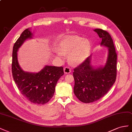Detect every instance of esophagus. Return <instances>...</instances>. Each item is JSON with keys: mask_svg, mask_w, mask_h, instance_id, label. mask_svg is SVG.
Instances as JSON below:
<instances>
[{"mask_svg": "<svg viewBox=\"0 0 132 132\" xmlns=\"http://www.w3.org/2000/svg\"><path fill=\"white\" fill-rule=\"evenodd\" d=\"M63 71H64V72H65V73L66 74L70 73L71 72V70L69 67H65L63 69Z\"/></svg>", "mask_w": 132, "mask_h": 132, "instance_id": "obj_1", "label": "esophagus"}]
</instances>
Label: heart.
Returning <instances> with one entry per match:
<instances>
[{
  "instance_id": "1",
  "label": "heart",
  "mask_w": 132,
  "mask_h": 132,
  "mask_svg": "<svg viewBox=\"0 0 132 132\" xmlns=\"http://www.w3.org/2000/svg\"><path fill=\"white\" fill-rule=\"evenodd\" d=\"M57 56L60 59L63 54H69V59L71 63L78 65L87 58L91 48V44L87 39L77 36H67L58 45Z\"/></svg>"
}]
</instances>
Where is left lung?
Returning <instances> with one entry per match:
<instances>
[{"instance_id": "left-lung-1", "label": "left lung", "mask_w": 132, "mask_h": 132, "mask_svg": "<svg viewBox=\"0 0 132 132\" xmlns=\"http://www.w3.org/2000/svg\"><path fill=\"white\" fill-rule=\"evenodd\" d=\"M94 31L102 39L101 45L108 47V55L103 67L93 69L90 56L73 69L74 93L79 100L86 103L93 102L103 97L114 84L117 76V55L112 37L107 31L101 29Z\"/></svg>"}]
</instances>
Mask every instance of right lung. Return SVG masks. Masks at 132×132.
<instances>
[{
  "instance_id": "obj_1",
  "label": "right lung",
  "mask_w": 132,
  "mask_h": 132,
  "mask_svg": "<svg viewBox=\"0 0 132 132\" xmlns=\"http://www.w3.org/2000/svg\"><path fill=\"white\" fill-rule=\"evenodd\" d=\"M32 34L26 29L15 43L12 55V71L14 80L19 90L26 98L35 104H44L53 97L55 86L60 77L64 75L63 67L46 66L37 73L25 72L19 65L18 48Z\"/></svg>"
}]
</instances>
